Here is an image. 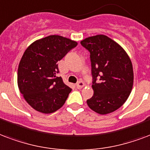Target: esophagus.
<instances>
[{
    "label": "esophagus",
    "mask_w": 150,
    "mask_h": 150,
    "mask_svg": "<svg viewBox=\"0 0 150 150\" xmlns=\"http://www.w3.org/2000/svg\"><path fill=\"white\" fill-rule=\"evenodd\" d=\"M84 86H85L84 83L82 82V81H79V82L76 84V87H77V89H82Z\"/></svg>",
    "instance_id": "esophagus-1"
}]
</instances>
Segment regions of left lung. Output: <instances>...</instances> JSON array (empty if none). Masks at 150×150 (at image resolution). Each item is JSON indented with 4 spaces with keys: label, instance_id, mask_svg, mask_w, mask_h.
I'll use <instances>...</instances> for the list:
<instances>
[{
    "label": "left lung",
    "instance_id": "obj_1",
    "mask_svg": "<svg viewBox=\"0 0 150 150\" xmlns=\"http://www.w3.org/2000/svg\"><path fill=\"white\" fill-rule=\"evenodd\" d=\"M81 45L90 53L93 79V95L86 100L88 106L100 115L117 110L127 100L133 87V66L128 54L104 34L86 38Z\"/></svg>",
    "mask_w": 150,
    "mask_h": 150
}]
</instances>
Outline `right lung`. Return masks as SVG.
Wrapping results in <instances>:
<instances>
[{
  "instance_id": "1",
  "label": "right lung",
  "mask_w": 150,
  "mask_h": 150,
  "mask_svg": "<svg viewBox=\"0 0 150 150\" xmlns=\"http://www.w3.org/2000/svg\"><path fill=\"white\" fill-rule=\"evenodd\" d=\"M75 41L60 35L36 40L25 50L18 67L17 83L23 97L32 108L45 114L64 105L71 91L61 77H57L58 64Z\"/></svg>"
}]
</instances>
